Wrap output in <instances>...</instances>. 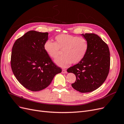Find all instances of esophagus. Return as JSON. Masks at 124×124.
Wrapping results in <instances>:
<instances>
[{"mask_svg":"<svg viewBox=\"0 0 124 124\" xmlns=\"http://www.w3.org/2000/svg\"><path fill=\"white\" fill-rule=\"evenodd\" d=\"M67 71L66 69H62V73H63V74H65V73H67Z\"/></svg>","mask_w":124,"mask_h":124,"instance_id":"1","label":"esophagus"}]
</instances>
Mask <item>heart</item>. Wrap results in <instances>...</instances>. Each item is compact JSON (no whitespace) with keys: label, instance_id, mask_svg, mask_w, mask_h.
Here are the masks:
<instances>
[{"label":"heart","instance_id":"1","mask_svg":"<svg viewBox=\"0 0 124 124\" xmlns=\"http://www.w3.org/2000/svg\"><path fill=\"white\" fill-rule=\"evenodd\" d=\"M56 42L47 40L44 42L43 47L50 57L57 58L60 50H63V55L55 60L58 66L65 68L71 63H77L84 58L88 48L87 40L83 37H78L68 34H61L55 37Z\"/></svg>","mask_w":124,"mask_h":124}]
</instances>
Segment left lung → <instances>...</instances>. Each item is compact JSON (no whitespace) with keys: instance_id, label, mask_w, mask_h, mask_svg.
<instances>
[{"instance_id":"obj_1","label":"left lung","mask_w":124,"mask_h":124,"mask_svg":"<svg viewBox=\"0 0 124 124\" xmlns=\"http://www.w3.org/2000/svg\"><path fill=\"white\" fill-rule=\"evenodd\" d=\"M88 42L87 53L82 61L67 69L76 77L72 87L81 93H89L99 88L106 80L110 66L108 45L94 33H82Z\"/></svg>"}]
</instances>
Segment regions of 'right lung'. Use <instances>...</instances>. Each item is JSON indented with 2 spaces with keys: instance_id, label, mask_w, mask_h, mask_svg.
Segmentation results:
<instances>
[{
  "instance_id": "obj_1",
  "label": "right lung",
  "mask_w": 124,
  "mask_h": 124,
  "mask_svg": "<svg viewBox=\"0 0 124 124\" xmlns=\"http://www.w3.org/2000/svg\"><path fill=\"white\" fill-rule=\"evenodd\" d=\"M48 32L31 31L14 43L11 57L13 73L18 81L30 91H41L49 85L62 69L45 51Z\"/></svg>"
}]
</instances>
